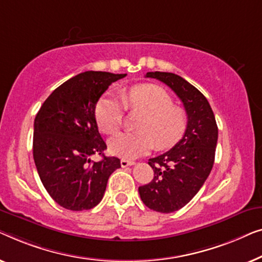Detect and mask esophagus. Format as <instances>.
<instances>
[{
	"label": "esophagus",
	"instance_id": "obj_1",
	"mask_svg": "<svg viewBox=\"0 0 262 262\" xmlns=\"http://www.w3.org/2000/svg\"><path fill=\"white\" fill-rule=\"evenodd\" d=\"M135 163L132 160H127V159H121V166L122 167H127V166H132V165H134Z\"/></svg>",
	"mask_w": 262,
	"mask_h": 262
}]
</instances>
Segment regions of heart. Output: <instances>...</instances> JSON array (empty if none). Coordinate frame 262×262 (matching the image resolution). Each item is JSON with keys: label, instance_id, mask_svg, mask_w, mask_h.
I'll return each instance as SVG.
<instances>
[{"label": "heart", "instance_id": "b5f03b06", "mask_svg": "<svg viewBox=\"0 0 262 262\" xmlns=\"http://www.w3.org/2000/svg\"><path fill=\"white\" fill-rule=\"evenodd\" d=\"M124 104L130 109L145 113L138 129L140 132L120 133L109 140V149L115 156L138 158L148 153L154 145L158 149L171 148L183 138L187 126L186 114L173 105L166 91L157 85H139L123 96V101L113 93L102 96L96 106V121L105 134L120 129Z\"/></svg>", "mask_w": 262, "mask_h": 262}]
</instances>
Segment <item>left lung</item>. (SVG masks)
<instances>
[{
    "mask_svg": "<svg viewBox=\"0 0 262 262\" xmlns=\"http://www.w3.org/2000/svg\"><path fill=\"white\" fill-rule=\"evenodd\" d=\"M146 77L166 84L183 102L187 126L182 140L166 153L148 160L152 182L139 187L141 201L158 212H173L185 206L211 172L219 129L205 96L178 75L147 72Z\"/></svg>",
    "mask_w": 262,
    "mask_h": 262,
    "instance_id": "obj_1",
    "label": "left lung"
}]
</instances>
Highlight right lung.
<instances>
[{
    "label": "right lung",
    "mask_w": 262,
    "mask_h": 262,
    "mask_svg": "<svg viewBox=\"0 0 262 262\" xmlns=\"http://www.w3.org/2000/svg\"><path fill=\"white\" fill-rule=\"evenodd\" d=\"M126 73L86 71L51 94L34 120L33 158L42 185L54 202L72 211L93 209L102 201L119 158L104 157L95 110L98 99ZM99 154L97 163L90 157Z\"/></svg>",
    "instance_id": "right-lung-1"
}]
</instances>
